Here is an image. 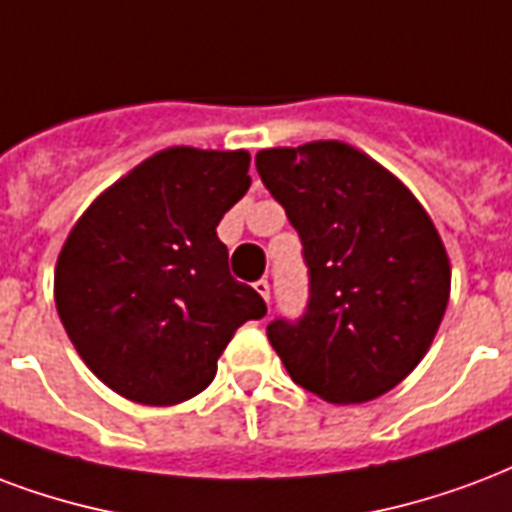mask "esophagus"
Wrapping results in <instances>:
<instances>
[{"label":"esophagus","mask_w":512,"mask_h":512,"mask_svg":"<svg viewBox=\"0 0 512 512\" xmlns=\"http://www.w3.org/2000/svg\"><path fill=\"white\" fill-rule=\"evenodd\" d=\"M255 290L263 295V301H266V304L271 301V282H268V279H257Z\"/></svg>","instance_id":"1"}]
</instances>
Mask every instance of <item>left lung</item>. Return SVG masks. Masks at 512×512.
Segmentation results:
<instances>
[{
  "instance_id": "1",
  "label": "left lung",
  "mask_w": 512,
  "mask_h": 512,
  "mask_svg": "<svg viewBox=\"0 0 512 512\" xmlns=\"http://www.w3.org/2000/svg\"><path fill=\"white\" fill-rule=\"evenodd\" d=\"M257 173L304 244L309 301L268 342L301 388L361 404L396 388L434 342L450 263L415 195L339 140L266 149Z\"/></svg>"
}]
</instances>
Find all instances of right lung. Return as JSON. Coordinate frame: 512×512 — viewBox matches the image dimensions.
<instances>
[{
    "instance_id": "1",
    "label": "right lung",
    "mask_w": 512,
    "mask_h": 512,
    "mask_svg": "<svg viewBox=\"0 0 512 512\" xmlns=\"http://www.w3.org/2000/svg\"><path fill=\"white\" fill-rule=\"evenodd\" d=\"M246 151L154 154L83 211L56 260V312L111 391L170 407L198 396L266 301L227 268L217 225L244 198Z\"/></svg>"
}]
</instances>
